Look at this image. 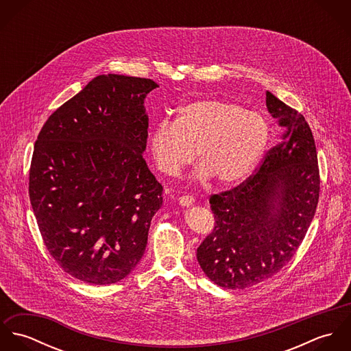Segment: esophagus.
Wrapping results in <instances>:
<instances>
[{
    "label": "esophagus",
    "instance_id": "obj_1",
    "mask_svg": "<svg viewBox=\"0 0 351 351\" xmlns=\"http://www.w3.org/2000/svg\"><path fill=\"white\" fill-rule=\"evenodd\" d=\"M178 204L181 206H192L195 204V199L192 196H181L178 199Z\"/></svg>",
    "mask_w": 351,
    "mask_h": 351
}]
</instances>
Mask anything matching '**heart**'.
<instances>
[{"instance_id": "1", "label": "heart", "mask_w": 351, "mask_h": 351, "mask_svg": "<svg viewBox=\"0 0 351 351\" xmlns=\"http://www.w3.org/2000/svg\"><path fill=\"white\" fill-rule=\"evenodd\" d=\"M269 136V123L259 112L232 101L206 99L180 108L176 121L159 120L147 146L156 169L166 176L180 174L196 152L199 180L213 177L221 186H234L254 171Z\"/></svg>"}]
</instances>
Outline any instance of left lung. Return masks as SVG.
I'll list each match as a JSON object with an SVG mask.
<instances>
[{
    "label": "left lung",
    "mask_w": 351,
    "mask_h": 351,
    "mask_svg": "<svg viewBox=\"0 0 351 351\" xmlns=\"http://www.w3.org/2000/svg\"><path fill=\"white\" fill-rule=\"evenodd\" d=\"M266 108L285 127L241 186L213 195L216 224L197 249L205 276L227 289H245L278 273L299 249L319 200L316 146L304 116L270 92Z\"/></svg>",
    "instance_id": "obj_1"
}]
</instances>
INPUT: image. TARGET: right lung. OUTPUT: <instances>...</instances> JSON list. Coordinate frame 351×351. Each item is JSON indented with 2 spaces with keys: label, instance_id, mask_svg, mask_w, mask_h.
I'll return each instance as SVG.
<instances>
[{
  "label": "right lung",
  "instance_id": "1",
  "mask_svg": "<svg viewBox=\"0 0 351 351\" xmlns=\"http://www.w3.org/2000/svg\"><path fill=\"white\" fill-rule=\"evenodd\" d=\"M146 78L97 75L58 108L32 155L29 200L52 258L70 276L108 285L142 259L162 185L143 152Z\"/></svg>",
  "mask_w": 351,
  "mask_h": 351
}]
</instances>
